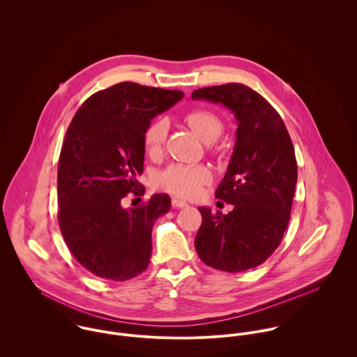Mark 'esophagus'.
Returning <instances> with one entry per match:
<instances>
[{
  "label": "esophagus",
  "instance_id": "esophagus-1",
  "mask_svg": "<svg viewBox=\"0 0 357 357\" xmlns=\"http://www.w3.org/2000/svg\"><path fill=\"white\" fill-rule=\"evenodd\" d=\"M172 206L174 207V208H183V207H187L188 204L187 202H184V201H180V199H172Z\"/></svg>",
  "mask_w": 357,
  "mask_h": 357
}]
</instances>
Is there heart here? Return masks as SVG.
<instances>
[{
    "mask_svg": "<svg viewBox=\"0 0 357 357\" xmlns=\"http://www.w3.org/2000/svg\"><path fill=\"white\" fill-rule=\"evenodd\" d=\"M188 126L194 133L204 142H214L222 132V122L214 112L208 109H192L184 116ZM167 125L165 121H153L143 135L144 150L149 155L160 153L166 139ZM210 180V173L204 166H184L172 165L158 178L162 190L181 198H194L199 194L201 188Z\"/></svg>",
    "mask_w": 357,
    "mask_h": 357,
    "instance_id": "obj_1",
    "label": "heart"
}]
</instances>
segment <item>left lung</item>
<instances>
[{
	"mask_svg": "<svg viewBox=\"0 0 357 357\" xmlns=\"http://www.w3.org/2000/svg\"><path fill=\"white\" fill-rule=\"evenodd\" d=\"M194 100L222 104L236 121V142L215 198L232 211L199 207L202 225L195 249L206 265L242 272L258 266L280 245L287 229L297 183V160L282 116L243 84L192 92Z\"/></svg>",
	"mask_w": 357,
	"mask_h": 357,
	"instance_id": "1",
	"label": "left lung"
}]
</instances>
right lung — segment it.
Listing matches in <instances>:
<instances>
[{"label":"right lung","mask_w":357,"mask_h":357,"mask_svg":"<svg viewBox=\"0 0 357 357\" xmlns=\"http://www.w3.org/2000/svg\"><path fill=\"white\" fill-rule=\"evenodd\" d=\"M184 98L181 91L121 82L86 99L75 112L59 158L57 220L67 248L93 275L123 282L147 269L153 222L170 210L155 194L125 208L122 199L144 194L143 135L151 119Z\"/></svg>","instance_id":"add662e5"}]
</instances>
